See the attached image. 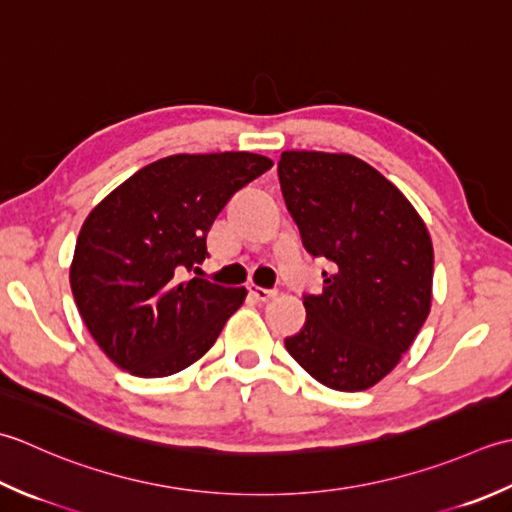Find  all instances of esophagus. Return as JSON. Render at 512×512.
Returning <instances> with one entry per match:
<instances>
[{
  "mask_svg": "<svg viewBox=\"0 0 512 512\" xmlns=\"http://www.w3.org/2000/svg\"><path fill=\"white\" fill-rule=\"evenodd\" d=\"M249 294H252L256 300H260V302H265V300H269V298H274L278 291L276 289H265V287H256V285H252L249 287Z\"/></svg>",
  "mask_w": 512,
  "mask_h": 512,
  "instance_id": "esophagus-1",
  "label": "esophagus"
}]
</instances>
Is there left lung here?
<instances>
[{"label":"left lung","mask_w":512,"mask_h":512,"mask_svg":"<svg viewBox=\"0 0 512 512\" xmlns=\"http://www.w3.org/2000/svg\"><path fill=\"white\" fill-rule=\"evenodd\" d=\"M278 179L302 245L333 263L307 322L285 347L336 391H364L389 375L431 311L433 243L391 181L351 154L289 150Z\"/></svg>","instance_id":"left-lung-1"}]
</instances>
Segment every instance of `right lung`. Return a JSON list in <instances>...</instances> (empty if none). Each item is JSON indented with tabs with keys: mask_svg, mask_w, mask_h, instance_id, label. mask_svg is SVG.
Returning <instances> with one entry per match:
<instances>
[{
	"mask_svg": "<svg viewBox=\"0 0 512 512\" xmlns=\"http://www.w3.org/2000/svg\"><path fill=\"white\" fill-rule=\"evenodd\" d=\"M252 152L172 154L112 190L81 225L70 289L90 336L139 378H165L212 349L245 287L181 280L241 187L271 168Z\"/></svg>",
	"mask_w": 512,
	"mask_h": 512,
	"instance_id": "1",
	"label": "right lung"
}]
</instances>
